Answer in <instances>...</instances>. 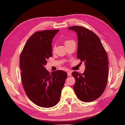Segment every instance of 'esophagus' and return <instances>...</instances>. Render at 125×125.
<instances>
[{"instance_id": "34e87169", "label": "esophagus", "mask_w": 125, "mask_h": 125, "mask_svg": "<svg viewBox=\"0 0 125 125\" xmlns=\"http://www.w3.org/2000/svg\"><path fill=\"white\" fill-rule=\"evenodd\" d=\"M67 74H68V76H70V75H71V72L68 71L67 73Z\"/></svg>"}]
</instances>
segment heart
Returning <instances> with one entry per match:
<instances>
[{"instance_id": "1", "label": "heart", "mask_w": 125, "mask_h": 125, "mask_svg": "<svg viewBox=\"0 0 125 125\" xmlns=\"http://www.w3.org/2000/svg\"><path fill=\"white\" fill-rule=\"evenodd\" d=\"M71 41H70V40H68V41H66V42H65V44L66 45V44H67L68 43H69V42H71ZM55 45H54V47H53V50H55Z\"/></svg>"}]
</instances>
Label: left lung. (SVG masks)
<instances>
[{
	"instance_id": "left-lung-1",
	"label": "left lung",
	"mask_w": 125,
	"mask_h": 125,
	"mask_svg": "<svg viewBox=\"0 0 125 125\" xmlns=\"http://www.w3.org/2000/svg\"><path fill=\"white\" fill-rule=\"evenodd\" d=\"M69 30L78 36L77 58L84 62L83 73L73 71L75 82L73 90L78 99L84 102L98 99L104 91L108 75L106 52L95 33L80 26H71Z\"/></svg>"
}]
</instances>
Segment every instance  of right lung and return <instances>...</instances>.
<instances>
[{
  "mask_svg": "<svg viewBox=\"0 0 125 125\" xmlns=\"http://www.w3.org/2000/svg\"><path fill=\"white\" fill-rule=\"evenodd\" d=\"M59 30L36 32L26 42L20 56L22 84L26 95L39 106L50 108L58 103L67 77L66 72L50 73L45 66L52 56V39Z\"/></svg>",
  "mask_w": 125,
  "mask_h": 125,
  "instance_id": "add662e5",
  "label": "right lung"
}]
</instances>
